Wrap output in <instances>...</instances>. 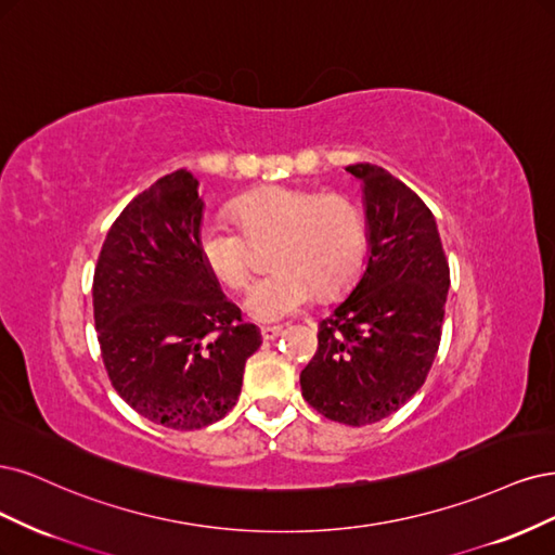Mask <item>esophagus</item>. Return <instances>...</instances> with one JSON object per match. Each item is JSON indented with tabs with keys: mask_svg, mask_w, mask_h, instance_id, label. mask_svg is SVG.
Masks as SVG:
<instances>
[{
	"mask_svg": "<svg viewBox=\"0 0 555 555\" xmlns=\"http://www.w3.org/2000/svg\"><path fill=\"white\" fill-rule=\"evenodd\" d=\"M260 334H262L264 341H276L279 336H283V327H262Z\"/></svg>",
	"mask_w": 555,
	"mask_h": 555,
	"instance_id": "34e87169",
	"label": "esophagus"
}]
</instances>
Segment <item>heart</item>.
I'll use <instances>...</instances> for the list:
<instances>
[{
    "mask_svg": "<svg viewBox=\"0 0 555 555\" xmlns=\"http://www.w3.org/2000/svg\"><path fill=\"white\" fill-rule=\"evenodd\" d=\"M232 214L251 242L274 237V272L244 299L246 313L260 323L297 313L315 291L325 297L346 291L362 270L366 225L344 193L264 186L244 193ZM245 238L225 223H205L198 232L205 270L230 291H242L251 279V244Z\"/></svg>",
    "mask_w": 555,
    "mask_h": 555,
    "instance_id": "1",
    "label": "heart"
}]
</instances>
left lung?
I'll use <instances>...</instances> for the list:
<instances>
[{"label": "left lung", "instance_id": "8db88e82", "mask_svg": "<svg viewBox=\"0 0 555 555\" xmlns=\"http://www.w3.org/2000/svg\"><path fill=\"white\" fill-rule=\"evenodd\" d=\"M346 170L362 182L369 260L318 325V350L299 385L327 420L364 426L397 413L424 385L440 346L450 264L415 191L380 166Z\"/></svg>", "mask_w": 555, "mask_h": 555}]
</instances>
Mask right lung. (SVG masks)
I'll return each instance as SVG.
<instances>
[{"mask_svg":"<svg viewBox=\"0 0 555 555\" xmlns=\"http://www.w3.org/2000/svg\"><path fill=\"white\" fill-rule=\"evenodd\" d=\"M205 203L189 170L160 177L124 207L94 272L105 371L135 413L177 431L228 415L260 344L198 256Z\"/></svg>","mask_w":555,"mask_h":555,"instance_id":"add662e5","label":"right lung"}]
</instances>
